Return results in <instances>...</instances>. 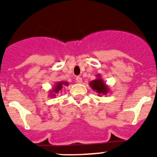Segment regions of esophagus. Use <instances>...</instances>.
Masks as SVG:
<instances>
[{
  "mask_svg": "<svg viewBox=\"0 0 157 157\" xmlns=\"http://www.w3.org/2000/svg\"><path fill=\"white\" fill-rule=\"evenodd\" d=\"M75 82H77V83H82V79L81 76H77L76 78H75Z\"/></svg>",
  "mask_w": 157,
  "mask_h": 157,
  "instance_id": "esophagus-1",
  "label": "esophagus"
}]
</instances>
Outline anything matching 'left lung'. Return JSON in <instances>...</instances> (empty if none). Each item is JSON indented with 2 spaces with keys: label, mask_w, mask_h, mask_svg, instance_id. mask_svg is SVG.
I'll use <instances>...</instances> for the list:
<instances>
[{
  "label": "left lung",
  "mask_w": 157,
  "mask_h": 157,
  "mask_svg": "<svg viewBox=\"0 0 157 157\" xmlns=\"http://www.w3.org/2000/svg\"><path fill=\"white\" fill-rule=\"evenodd\" d=\"M90 87L98 93V96L102 97V95H107L109 92V86L103 82L101 75H97V79L89 82Z\"/></svg>",
  "instance_id": "left-lung-1"
}]
</instances>
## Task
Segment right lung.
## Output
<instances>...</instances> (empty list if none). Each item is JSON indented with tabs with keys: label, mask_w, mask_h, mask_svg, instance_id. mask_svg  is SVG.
<instances>
[{
	"label": "right lung",
	"mask_w": 157,
	"mask_h": 157,
	"mask_svg": "<svg viewBox=\"0 0 157 157\" xmlns=\"http://www.w3.org/2000/svg\"><path fill=\"white\" fill-rule=\"evenodd\" d=\"M69 83L67 82H58L55 83V85L52 87L50 90H49V93H48V96L49 98H55L56 97V95L59 93L60 92H62V88L65 86H68Z\"/></svg>",
	"instance_id": "1"
}]
</instances>
